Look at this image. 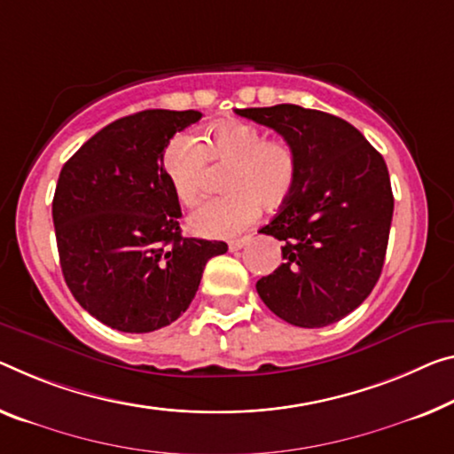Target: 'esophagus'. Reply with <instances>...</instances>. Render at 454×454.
<instances>
[{
	"label": "esophagus",
	"instance_id": "34e87169",
	"mask_svg": "<svg viewBox=\"0 0 454 454\" xmlns=\"http://www.w3.org/2000/svg\"><path fill=\"white\" fill-rule=\"evenodd\" d=\"M247 237H241V239H233L231 243H229V249L231 251H239L241 247H246L247 246Z\"/></svg>",
	"mask_w": 454,
	"mask_h": 454
}]
</instances>
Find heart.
<instances>
[{"mask_svg": "<svg viewBox=\"0 0 454 454\" xmlns=\"http://www.w3.org/2000/svg\"><path fill=\"white\" fill-rule=\"evenodd\" d=\"M203 139L200 144L180 134L170 139L162 156L170 191L184 207H192L200 197L207 160L231 164L223 184L227 197L207 200L188 221L197 235L233 237L257 219L260 207L278 208L294 192L298 156L286 139L268 137L260 125L239 120L213 123Z\"/></svg>", "mask_w": 454, "mask_h": 454, "instance_id": "obj_1", "label": "heart"}]
</instances>
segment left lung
Masks as SVG:
<instances>
[{
    "label": "left lung",
    "instance_id": "8db88e82",
    "mask_svg": "<svg viewBox=\"0 0 454 454\" xmlns=\"http://www.w3.org/2000/svg\"><path fill=\"white\" fill-rule=\"evenodd\" d=\"M278 131L298 156V183L260 233L284 243V263L257 280L286 323L320 329L372 294L386 260L394 194L387 166L359 129L300 106L237 109Z\"/></svg>",
    "mask_w": 454,
    "mask_h": 454
}]
</instances>
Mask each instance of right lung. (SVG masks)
I'll return each mask as SVG.
<instances>
[{
  "label": "right lung",
  "mask_w": 454,
  "mask_h": 454,
  "mask_svg": "<svg viewBox=\"0 0 454 454\" xmlns=\"http://www.w3.org/2000/svg\"><path fill=\"white\" fill-rule=\"evenodd\" d=\"M200 111L121 117L62 166L52 221L62 276L82 309L123 333H152L192 302L207 262L227 243L183 237L162 156Z\"/></svg>",
  "instance_id": "1"
}]
</instances>
